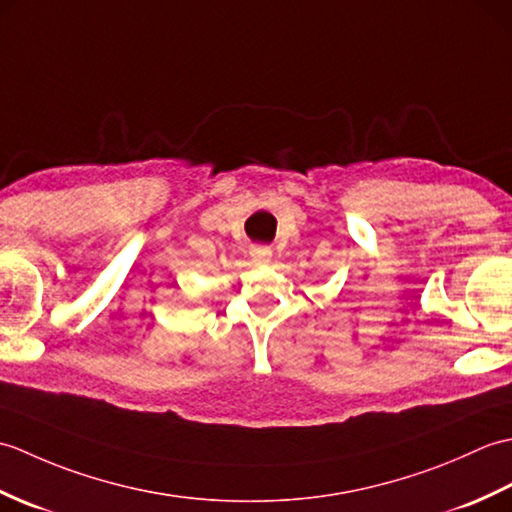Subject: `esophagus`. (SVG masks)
Here are the masks:
<instances>
[{
  "label": "esophagus",
  "instance_id": "esophagus-1",
  "mask_svg": "<svg viewBox=\"0 0 512 512\" xmlns=\"http://www.w3.org/2000/svg\"><path fill=\"white\" fill-rule=\"evenodd\" d=\"M250 259H253V264H268L270 259H273V250L268 246H250Z\"/></svg>",
  "mask_w": 512,
  "mask_h": 512
}]
</instances>
